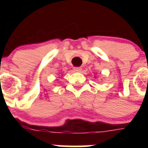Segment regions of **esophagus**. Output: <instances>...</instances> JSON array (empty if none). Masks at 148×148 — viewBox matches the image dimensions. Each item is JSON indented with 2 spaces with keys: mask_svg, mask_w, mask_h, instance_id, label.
Segmentation results:
<instances>
[{
  "mask_svg": "<svg viewBox=\"0 0 148 148\" xmlns=\"http://www.w3.org/2000/svg\"><path fill=\"white\" fill-rule=\"evenodd\" d=\"M74 71L75 72H77V73H80V72H82V67H74Z\"/></svg>",
  "mask_w": 148,
  "mask_h": 148,
  "instance_id": "obj_1",
  "label": "esophagus"
}]
</instances>
